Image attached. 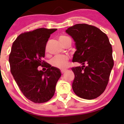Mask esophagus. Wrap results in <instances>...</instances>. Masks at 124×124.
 <instances>
[{
	"label": "esophagus",
	"instance_id": "1",
	"mask_svg": "<svg viewBox=\"0 0 124 124\" xmlns=\"http://www.w3.org/2000/svg\"><path fill=\"white\" fill-rule=\"evenodd\" d=\"M65 72V70H61V73L62 74H63Z\"/></svg>",
	"mask_w": 124,
	"mask_h": 124
}]
</instances>
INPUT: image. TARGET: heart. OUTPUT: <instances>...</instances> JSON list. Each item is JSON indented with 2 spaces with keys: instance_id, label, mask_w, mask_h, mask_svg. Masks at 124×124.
Segmentation results:
<instances>
[{
  "instance_id": "b5f03b06",
  "label": "heart",
  "mask_w": 124,
  "mask_h": 124,
  "mask_svg": "<svg viewBox=\"0 0 124 124\" xmlns=\"http://www.w3.org/2000/svg\"><path fill=\"white\" fill-rule=\"evenodd\" d=\"M59 41L63 46H65L71 39L67 36L62 35L59 37ZM50 63L53 67L59 69H65L68 65V58L65 56H57L53 57L50 61Z\"/></svg>"
}]
</instances>
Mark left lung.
<instances>
[{"mask_svg":"<svg viewBox=\"0 0 124 124\" xmlns=\"http://www.w3.org/2000/svg\"><path fill=\"white\" fill-rule=\"evenodd\" d=\"M65 32L75 42L72 62L82 65L71 68L75 76L72 90L82 98H97L106 89L114 65L108 37L100 29L87 24H77Z\"/></svg>","mask_w":124,"mask_h":124,"instance_id":"8db88e82","label":"left lung"}]
</instances>
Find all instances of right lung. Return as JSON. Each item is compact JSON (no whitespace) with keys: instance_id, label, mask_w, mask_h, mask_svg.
Instances as JSON below:
<instances>
[{"instance_id":"1","label":"right lung","mask_w":124,"mask_h":124,"mask_svg":"<svg viewBox=\"0 0 124 124\" xmlns=\"http://www.w3.org/2000/svg\"><path fill=\"white\" fill-rule=\"evenodd\" d=\"M57 29L39 28L20 35L13 42L9 57L11 72L23 94L35 103L47 102L53 97L61 76L59 68L42 61L50 35ZM45 65V72L39 71Z\"/></svg>"}]
</instances>
